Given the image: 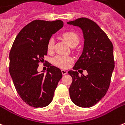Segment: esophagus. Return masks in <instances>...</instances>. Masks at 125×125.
I'll return each mask as SVG.
<instances>
[{
    "label": "esophagus",
    "mask_w": 125,
    "mask_h": 125,
    "mask_svg": "<svg viewBox=\"0 0 125 125\" xmlns=\"http://www.w3.org/2000/svg\"><path fill=\"white\" fill-rule=\"evenodd\" d=\"M62 73L63 75H65L66 73H68V72H67V70H62Z\"/></svg>",
    "instance_id": "34e87169"
}]
</instances>
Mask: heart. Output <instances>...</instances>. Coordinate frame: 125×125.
<instances>
[{"label": "heart", "mask_w": 125, "mask_h": 125, "mask_svg": "<svg viewBox=\"0 0 125 125\" xmlns=\"http://www.w3.org/2000/svg\"><path fill=\"white\" fill-rule=\"evenodd\" d=\"M63 37L71 47L76 46L79 42L78 34L73 31H66L63 34ZM47 51L52 52L54 47V39L50 38L47 43ZM73 58L70 56L57 55L53 59V63L55 65L61 68H68L70 63L73 62Z\"/></svg>", "instance_id": "b5f03b06"}]
</instances>
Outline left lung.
<instances>
[{
	"mask_svg": "<svg viewBox=\"0 0 125 125\" xmlns=\"http://www.w3.org/2000/svg\"><path fill=\"white\" fill-rule=\"evenodd\" d=\"M82 29L84 35L83 52L68 72L72 78L69 92L72 101L80 107L89 108L104 96L115 68L113 45L106 34L93 21L79 18L68 22ZM86 70L87 76H79L76 71Z\"/></svg>",
	"mask_w": 125,
	"mask_h": 125,
	"instance_id": "8db88e82",
	"label": "left lung"
}]
</instances>
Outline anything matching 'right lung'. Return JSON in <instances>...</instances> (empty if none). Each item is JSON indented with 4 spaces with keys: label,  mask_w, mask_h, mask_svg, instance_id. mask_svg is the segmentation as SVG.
<instances>
[{
    "label": "right lung",
    "mask_w": 125,
    "mask_h": 125,
    "mask_svg": "<svg viewBox=\"0 0 125 125\" xmlns=\"http://www.w3.org/2000/svg\"><path fill=\"white\" fill-rule=\"evenodd\" d=\"M62 21L35 20L25 26L13 42L9 53V72L23 102L35 108L49 105L62 78L61 70L48 63L47 73H39V63L47 54V43L62 28Z\"/></svg>",
    "instance_id": "1"
}]
</instances>
